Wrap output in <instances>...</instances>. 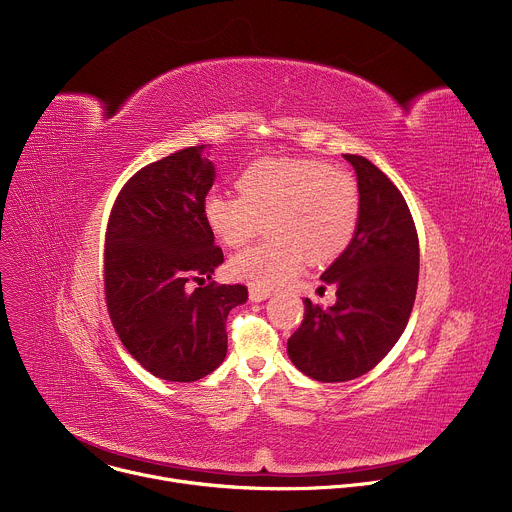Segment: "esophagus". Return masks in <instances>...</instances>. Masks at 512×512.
I'll return each mask as SVG.
<instances>
[{
    "label": "esophagus",
    "mask_w": 512,
    "mask_h": 512,
    "mask_svg": "<svg viewBox=\"0 0 512 512\" xmlns=\"http://www.w3.org/2000/svg\"><path fill=\"white\" fill-rule=\"evenodd\" d=\"M269 296H271V291H269V289H265V287H257V285H253V287L249 289V298H251L253 302H265Z\"/></svg>",
    "instance_id": "1"
}]
</instances>
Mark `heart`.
<instances>
[{
    "label": "heart",
    "mask_w": 512,
    "mask_h": 512,
    "mask_svg": "<svg viewBox=\"0 0 512 512\" xmlns=\"http://www.w3.org/2000/svg\"><path fill=\"white\" fill-rule=\"evenodd\" d=\"M241 196L210 194L204 216L231 249L249 245L263 229L269 241L231 261L237 277L275 287L294 277L306 255L324 263L340 255L356 231L360 194L356 180L308 158H267L239 178Z\"/></svg>",
    "instance_id": "b5f03b06"
}]
</instances>
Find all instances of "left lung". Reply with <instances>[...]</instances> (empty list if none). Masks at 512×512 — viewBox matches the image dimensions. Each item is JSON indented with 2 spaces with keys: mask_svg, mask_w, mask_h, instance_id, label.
<instances>
[{
  "mask_svg": "<svg viewBox=\"0 0 512 512\" xmlns=\"http://www.w3.org/2000/svg\"><path fill=\"white\" fill-rule=\"evenodd\" d=\"M344 160L356 174L360 214L350 245L320 275L336 287V304L306 298L304 320L287 340L294 367L320 383L377 367L409 322L419 277V241L403 194L367 158Z\"/></svg>",
  "mask_w": 512,
  "mask_h": 512,
  "instance_id": "left-lung-1",
  "label": "left lung"
}]
</instances>
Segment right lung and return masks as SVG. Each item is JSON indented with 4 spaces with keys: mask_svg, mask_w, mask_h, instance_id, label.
I'll use <instances>...</instances> for the list:
<instances>
[{
    "mask_svg": "<svg viewBox=\"0 0 512 512\" xmlns=\"http://www.w3.org/2000/svg\"><path fill=\"white\" fill-rule=\"evenodd\" d=\"M208 150L196 145L141 168L119 192L105 237L115 332L145 371L170 383L221 367L227 316L249 298L245 285L207 283L225 261L204 216L214 182Z\"/></svg>",
    "mask_w": 512,
    "mask_h": 512,
    "instance_id": "add662e5",
    "label": "right lung"
}]
</instances>
